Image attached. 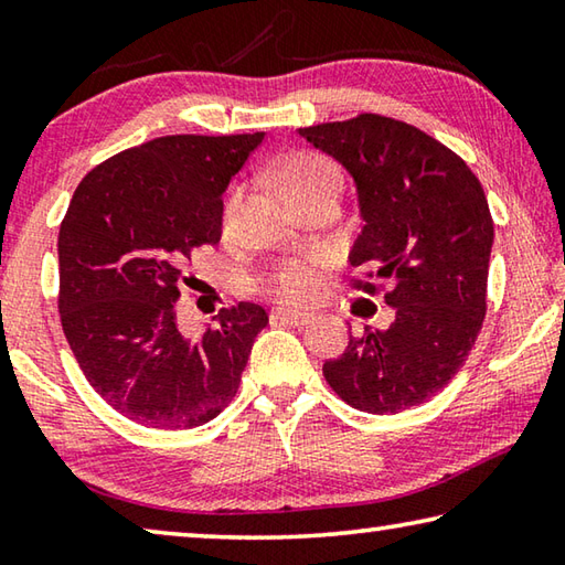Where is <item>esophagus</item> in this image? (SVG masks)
Segmentation results:
<instances>
[{"mask_svg": "<svg viewBox=\"0 0 565 565\" xmlns=\"http://www.w3.org/2000/svg\"><path fill=\"white\" fill-rule=\"evenodd\" d=\"M271 321L276 323H286V327H296L301 329L306 323L311 321L309 313H301V311H289V309H274L271 311Z\"/></svg>", "mask_w": 565, "mask_h": 565, "instance_id": "34e87169", "label": "esophagus"}]
</instances>
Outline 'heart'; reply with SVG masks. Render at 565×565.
<instances>
[{
	"label": "heart",
	"mask_w": 565,
	"mask_h": 565,
	"mask_svg": "<svg viewBox=\"0 0 565 565\" xmlns=\"http://www.w3.org/2000/svg\"><path fill=\"white\" fill-rule=\"evenodd\" d=\"M331 184H341L339 169L329 159L309 154V151L289 157L279 167V171H276V186H279V191L289 202H296V199L313 194V191L327 189ZM224 214L226 222H232L236 214V196L228 199ZM327 269L329 264L319 254L306 256V259H289L276 264L266 274L264 286L266 291H271L276 299L286 303H309L327 291Z\"/></svg>",
	"instance_id": "b5f03b06"
}]
</instances>
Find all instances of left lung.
I'll use <instances>...</instances> for the list:
<instances>
[{"mask_svg":"<svg viewBox=\"0 0 565 565\" xmlns=\"http://www.w3.org/2000/svg\"><path fill=\"white\" fill-rule=\"evenodd\" d=\"M299 134L356 184L363 226L349 264L394 284L384 296L394 323L351 337L323 376L366 414L424 404L463 366L486 317L493 218L481 181L441 141L379 114Z\"/></svg>","mask_w":565,"mask_h":565,"instance_id":"1","label":"left lung"}]
</instances>
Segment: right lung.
<instances>
[{"instance_id":"obj_1","label":"right lung","mask_w":565,"mask_h":565,"mask_svg":"<svg viewBox=\"0 0 565 565\" xmlns=\"http://www.w3.org/2000/svg\"><path fill=\"white\" fill-rule=\"evenodd\" d=\"M264 131L174 134L121 151L76 186L60 226V313L92 388L137 424L184 431L236 396L266 323L242 301L191 337L177 299L191 254L222 238L224 191Z\"/></svg>"}]
</instances>
